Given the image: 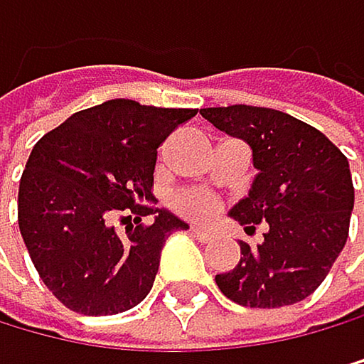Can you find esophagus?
Here are the masks:
<instances>
[{
    "instance_id": "1",
    "label": "esophagus",
    "mask_w": 364,
    "mask_h": 364,
    "mask_svg": "<svg viewBox=\"0 0 364 364\" xmlns=\"http://www.w3.org/2000/svg\"><path fill=\"white\" fill-rule=\"evenodd\" d=\"M189 232H191L193 237L200 239V242H210V239L214 237V235L210 232V230H207V228H200V225H191V228H189Z\"/></svg>"
}]
</instances>
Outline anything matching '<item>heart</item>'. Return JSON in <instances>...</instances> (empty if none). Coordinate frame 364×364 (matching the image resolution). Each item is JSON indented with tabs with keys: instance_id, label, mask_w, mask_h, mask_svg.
Returning <instances> with one entry per match:
<instances>
[{
	"instance_id": "b5f03b06",
	"label": "heart",
	"mask_w": 364,
	"mask_h": 364,
	"mask_svg": "<svg viewBox=\"0 0 364 364\" xmlns=\"http://www.w3.org/2000/svg\"><path fill=\"white\" fill-rule=\"evenodd\" d=\"M173 210H178L186 218H196V221H205V218L214 216L216 212V198L210 196L207 191H198V189H186L173 196Z\"/></svg>"
}]
</instances>
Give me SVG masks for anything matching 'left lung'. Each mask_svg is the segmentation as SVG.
<instances>
[{
	"mask_svg": "<svg viewBox=\"0 0 364 364\" xmlns=\"http://www.w3.org/2000/svg\"><path fill=\"white\" fill-rule=\"evenodd\" d=\"M214 127L244 139L259 171L230 216L246 232L264 223V242L216 276L223 296L246 308H282L308 299L349 237L353 182L342 150L308 122L267 107L200 109Z\"/></svg>",
	"mask_w": 364,
	"mask_h": 364,
	"instance_id": "8db88e82",
	"label": "left lung"
}]
</instances>
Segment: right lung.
Wrapping results in <instances>:
<instances>
[{
	"mask_svg": "<svg viewBox=\"0 0 364 364\" xmlns=\"http://www.w3.org/2000/svg\"><path fill=\"white\" fill-rule=\"evenodd\" d=\"M196 109H159L109 100L77 111L36 143L18 191V223L31 262L73 312L102 317L148 296L164 242L186 230L152 210L157 148ZM136 213L122 233L113 218ZM157 213L154 224L140 218Z\"/></svg>",
	"mask_w": 364,
	"mask_h": 364,
	"instance_id": "right-lung-1",
	"label": "right lung"
}]
</instances>
